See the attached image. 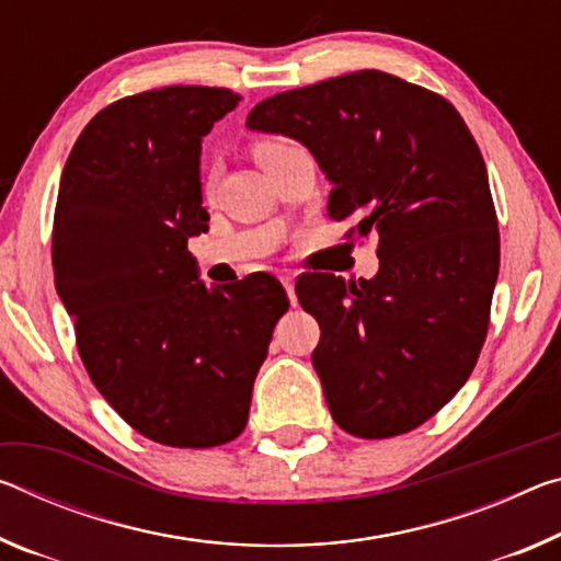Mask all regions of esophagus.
Instances as JSON below:
<instances>
[{
    "label": "esophagus",
    "instance_id": "1",
    "mask_svg": "<svg viewBox=\"0 0 561 561\" xmlns=\"http://www.w3.org/2000/svg\"><path fill=\"white\" fill-rule=\"evenodd\" d=\"M282 284H284V289H287L291 307H295V305H297V295H295V277H291V274H282Z\"/></svg>",
    "mask_w": 561,
    "mask_h": 561
}]
</instances>
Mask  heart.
<instances>
[{
	"mask_svg": "<svg viewBox=\"0 0 561 561\" xmlns=\"http://www.w3.org/2000/svg\"><path fill=\"white\" fill-rule=\"evenodd\" d=\"M287 147H291V145H289V141H284V139H260V141H254L252 154H254L256 162L264 164V162H270L272 157H277L279 152H284Z\"/></svg>",
	"mask_w": 561,
	"mask_h": 561,
	"instance_id": "b5f03b06",
	"label": "heart"
}]
</instances>
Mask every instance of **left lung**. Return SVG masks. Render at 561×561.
<instances>
[{
    "label": "left lung",
    "mask_w": 561,
    "mask_h": 561,
    "mask_svg": "<svg viewBox=\"0 0 561 561\" xmlns=\"http://www.w3.org/2000/svg\"><path fill=\"white\" fill-rule=\"evenodd\" d=\"M247 127L309 147L332 182L327 215L354 219L352 244L377 237V277L297 282L322 329L312 362L334 422L362 439L416 430L472 375L500 274L472 131L442 94L379 69L274 94Z\"/></svg>",
    "instance_id": "1"
}]
</instances>
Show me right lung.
<instances>
[{"label": "right lung", "instance_id": "obj_1", "mask_svg": "<svg viewBox=\"0 0 561 561\" xmlns=\"http://www.w3.org/2000/svg\"><path fill=\"white\" fill-rule=\"evenodd\" d=\"M227 87H162L112 102L75 141L59 182L51 266L79 357L141 437L207 449L242 434L274 324L272 274L197 279L207 232L202 137L239 104Z\"/></svg>", "mask_w": 561, "mask_h": 561}]
</instances>
